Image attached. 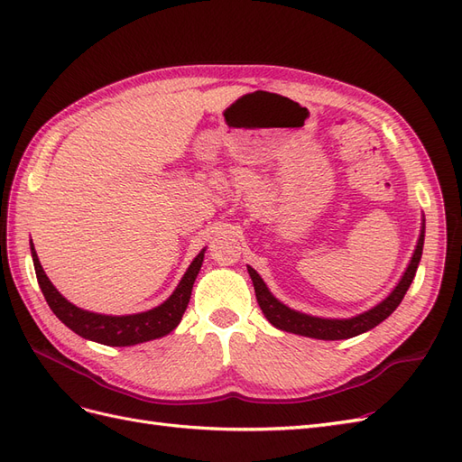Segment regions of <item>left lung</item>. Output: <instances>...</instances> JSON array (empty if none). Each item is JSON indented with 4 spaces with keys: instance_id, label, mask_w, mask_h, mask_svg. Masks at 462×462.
I'll list each match as a JSON object with an SVG mask.
<instances>
[{
    "instance_id": "obj_1",
    "label": "left lung",
    "mask_w": 462,
    "mask_h": 462,
    "mask_svg": "<svg viewBox=\"0 0 462 462\" xmlns=\"http://www.w3.org/2000/svg\"><path fill=\"white\" fill-rule=\"evenodd\" d=\"M422 248H424V223H422V231H420V236H418V243H416L409 268L404 270L397 287L389 292L387 299H383L380 304L374 306V309H370L368 312H362L355 318H346V319L316 318V316H309V314H302V312L289 309V306L279 302L272 295L270 289L265 287L263 279L256 273L254 268H250V265H246V268H248L250 279H253V283H254L256 300L260 304L263 316L268 318L272 326H275L282 331L304 335V337L337 341V339L356 337V335H360V333L370 331L377 324H382L385 318L393 314V310L401 304L404 295H407V291L416 275L418 263H420V258H422Z\"/></svg>"
}]
</instances>
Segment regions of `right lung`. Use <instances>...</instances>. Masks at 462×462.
<instances>
[{
	"mask_svg": "<svg viewBox=\"0 0 462 462\" xmlns=\"http://www.w3.org/2000/svg\"><path fill=\"white\" fill-rule=\"evenodd\" d=\"M204 250L206 248H202L199 256L192 260L183 279H180L177 289L173 291V295L163 304L156 306V309H152L148 312H138L129 316H106V314H96V312L79 309V306L69 302L61 292L51 285L46 272L42 270L38 254L31 239V254L34 262L36 279L42 292H44V299L51 309V312L58 316L69 329H73L77 335H80V337L102 343V345H109V346H131V345L158 339L167 333H171L179 326V321L183 318L190 300L194 279H197L202 268Z\"/></svg>",
	"mask_w": 462,
	"mask_h": 462,
	"instance_id": "obj_1",
	"label": "right lung"
}]
</instances>
